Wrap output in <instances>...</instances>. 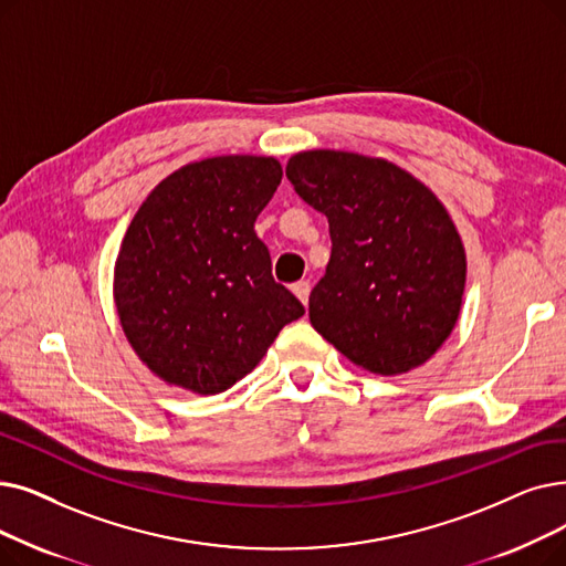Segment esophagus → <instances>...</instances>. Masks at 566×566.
Instances as JSON below:
<instances>
[{
  "mask_svg": "<svg viewBox=\"0 0 566 566\" xmlns=\"http://www.w3.org/2000/svg\"><path fill=\"white\" fill-rule=\"evenodd\" d=\"M291 289H293V293H296V296L301 298V303L307 305V301H310V289H312L310 282H307V280H301V282L293 284Z\"/></svg>",
  "mask_w": 566,
  "mask_h": 566,
  "instance_id": "1",
  "label": "esophagus"
}]
</instances>
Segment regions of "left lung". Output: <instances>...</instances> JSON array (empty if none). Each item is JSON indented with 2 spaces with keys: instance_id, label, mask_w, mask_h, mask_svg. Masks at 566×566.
Wrapping results in <instances>:
<instances>
[{
  "instance_id": "8db88e82",
  "label": "left lung",
  "mask_w": 566,
  "mask_h": 566,
  "mask_svg": "<svg viewBox=\"0 0 566 566\" xmlns=\"http://www.w3.org/2000/svg\"><path fill=\"white\" fill-rule=\"evenodd\" d=\"M286 178L328 219L314 331L375 375L423 365L451 335L464 291V250L444 206L396 164L354 153H301Z\"/></svg>"
}]
</instances>
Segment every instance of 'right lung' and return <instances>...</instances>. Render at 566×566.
<instances>
[{
    "label": "right lung",
    "mask_w": 566,
    "mask_h": 566,
    "mask_svg": "<svg viewBox=\"0 0 566 566\" xmlns=\"http://www.w3.org/2000/svg\"><path fill=\"white\" fill-rule=\"evenodd\" d=\"M280 182L273 157H212L168 176L134 214L115 305L134 352L164 381L222 392L305 314L254 231Z\"/></svg>",
    "instance_id": "obj_1"
}]
</instances>
